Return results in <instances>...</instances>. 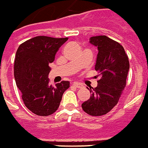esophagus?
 I'll return each instance as SVG.
<instances>
[{"instance_id":"34e87169","label":"esophagus","mask_w":148,"mask_h":148,"mask_svg":"<svg viewBox=\"0 0 148 148\" xmlns=\"http://www.w3.org/2000/svg\"><path fill=\"white\" fill-rule=\"evenodd\" d=\"M73 86H75L76 88H80V87H82L83 84L79 82H74L73 83Z\"/></svg>"}]
</instances>
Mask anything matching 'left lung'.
I'll return each instance as SVG.
<instances>
[{"mask_svg":"<svg viewBox=\"0 0 148 148\" xmlns=\"http://www.w3.org/2000/svg\"><path fill=\"white\" fill-rule=\"evenodd\" d=\"M89 42L98 49L95 69L100 79L96 88H88L92 95L82 108L91 116H103L119 101L126 86L129 60L123 47L106 36H92Z\"/></svg>","mask_w":148,"mask_h":148,"instance_id":"left-lung-1","label":"left lung"}]
</instances>
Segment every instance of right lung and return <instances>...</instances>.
Segmentation results:
<instances>
[{
    "label": "right lung",
    "instance_id": "obj_1",
    "mask_svg": "<svg viewBox=\"0 0 148 148\" xmlns=\"http://www.w3.org/2000/svg\"><path fill=\"white\" fill-rule=\"evenodd\" d=\"M68 40L39 36L19 46L14 61L16 84L22 93L25 105L37 116H47L59 108L64 92L69 88V81L55 86L49 84V64L55 60L60 47Z\"/></svg>",
    "mask_w": 148,
    "mask_h": 148
}]
</instances>
